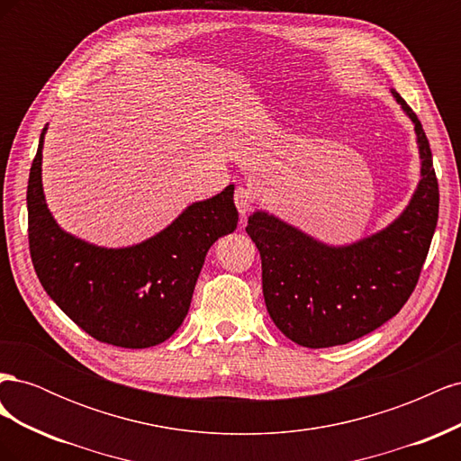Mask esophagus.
Listing matches in <instances>:
<instances>
[{
  "instance_id": "1",
  "label": "esophagus",
  "mask_w": 461,
  "mask_h": 461,
  "mask_svg": "<svg viewBox=\"0 0 461 461\" xmlns=\"http://www.w3.org/2000/svg\"><path fill=\"white\" fill-rule=\"evenodd\" d=\"M234 205H236V209H239V213L242 217H246L249 212H252V207H254V194H252V190L246 188V186L236 188V192H234Z\"/></svg>"
}]
</instances>
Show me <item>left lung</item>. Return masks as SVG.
I'll use <instances>...</instances> for the list:
<instances>
[{
  "label": "left lung",
  "instance_id": "8db88e82",
  "mask_svg": "<svg viewBox=\"0 0 461 461\" xmlns=\"http://www.w3.org/2000/svg\"><path fill=\"white\" fill-rule=\"evenodd\" d=\"M415 124L421 180L410 205L384 230L350 246H327L265 212L246 232L259 249L263 298L273 323L305 348L348 344L393 319L420 281L438 221V180L420 119Z\"/></svg>",
  "mask_w": 461,
  "mask_h": 461
}]
</instances>
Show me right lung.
Masks as SVG:
<instances>
[{
  "instance_id": "obj_1",
  "label": "right lung",
  "mask_w": 461,
  "mask_h": 461,
  "mask_svg": "<svg viewBox=\"0 0 461 461\" xmlns=\"http://www.w3.org/2000/svg\"><path fill=\"white\" fill-rule=\"evenodd\" d=\"M31 167L29 246L48 296L95 340L149 348L173 337L188 313L207 249L236 229L229 185L188 205L169 227L131 248H100L61 230L41 190V146Z\"/></svg>"
}]
</instances>
